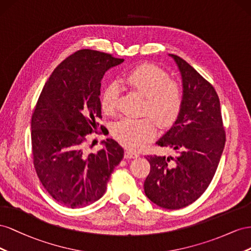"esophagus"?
<instances>
[{"label": "esophagus", "mask_w": 251, "mask_h": 251, "mask_svg": "<svg viewBox=\"0 0 251 251\" xmlns=\"http://www.w3.org/2000/svg\"><path fill=\"white\" fill-rule=\"evenodd\" d=\"M139 153L133 151L131 149H126L125 151V157L126 159H134V157H138Z\"/></svg>", "instance_id": "esophagus-1"}]
</instances>
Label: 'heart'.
Instances as JSON below:
<instances>
[{"mask_svg": "<svg viewBox=\"0 0 251 251\" xmlns=\"http://www.w3.org/2000/svg\"><path fill=\"white\" fill-rule=\"evenodd\" d=\"M123 82L145 96L143 112L151 116L157 125L168 127L175 123L183 107V89L180 83L169 78L166 71L153 65H142L128 71ZM120 95L117 83L106 86L101 97V106L106 114L112 116L117 112ZM151 118L121 119L112 127L113 137L127 147L140 148L155 134V124Z\"/></svg>", "mask_w": 251, "mask_h": 251, "instance_id": "heart-1", "label": "heart"}]
</instances>
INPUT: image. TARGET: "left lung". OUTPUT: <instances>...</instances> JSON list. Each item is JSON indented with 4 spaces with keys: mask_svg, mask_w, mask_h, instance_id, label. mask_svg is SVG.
<instances>
[{
    "mask_svg": "<svg viewBox=\"0 0 251 251\" xmlns=\"http://www.w3.org/2000/svg\"><path fill=\"white\" fill-rule=\"evenodd\" d=\"M183 81V107L174 126L156 142L176 155H147L150 173L144 182L150 201L166 209L192 204L208 187L225 146L220 100L213 86L189 64L170 54Z\"/></svg>",
    "mask_w": 251,
    "mask_h": 251,
    "instance_id": "obj_1",
    "label": "left lung"
}]
</instances>
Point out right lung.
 Masks as SVG:
<instances>
[{
	"label": "right lung",
	"mask_w": 251,
	"mask_h": 251,
	"mask_svg": "<svg viewBox=\"0 0 251 251\" xmlns=\"http://www.w3.org/2000/svg\"><path fill=\"white\" fill-rule=\"evenodd\" d=\"M123 59L82 49L55 67L47 80L31 118L34 169L56 202L80 208L101 199L112 171L124 156L118 142L88 152V134H104L100 89L104 74Z\"/></svg>",
	"instance_id": "obj_1"
}]
</instances>
